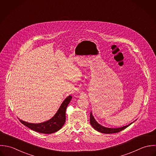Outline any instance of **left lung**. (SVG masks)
<instances>
[{"label": "left lung", "instance_id": "left-lung-1", "mask_svg": "<svg viewBox=\"0 0 156 156\" xmlns=\"http://www.w3.org/2000/svg\"><path fill=\"white\" fill-rule=\"evenodd\" d=\"M133 122L129 123L128 125L124 126L123 127L121 128H106V127H104L103 126L101 125L99 123H98L95 119L94 118L91 112L90 113V123L91 125V126L98 131L100 132V133H102L105 134H112V133H119L122 130H123L124 129L126 128L128 126H129L130 125H131Z\"/></svg>", "mask_w": 156, "mask_h": 156}]
</instances>
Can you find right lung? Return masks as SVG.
Masks as SVG:
<instances>
[{"mask_svg": "<svg viewBox=\"0 0 156 156\" xmlns=\"http://www.w3.org/2000/svg\"><path fill=\"white\" fill-rule=\"evenodd\" d=\"M72 99L71 96L67 97L61 104L57 112L51 119L40 123H31L19 120L20 122L31 129L43 134H51L62 128L66 120L65 112L68 105Z\"/></svg>", "mask_w": 156, "mask_h": 156, "instance_id": "1", "label": "right lung"}]
</instances>
